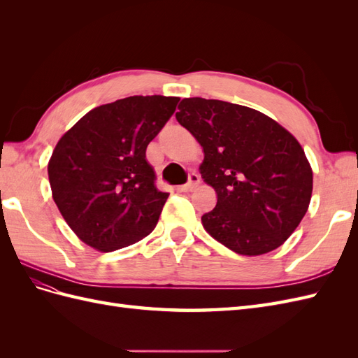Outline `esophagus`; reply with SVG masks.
I'll list each match as a JSON object with an SVG mask.
<instances>
[{"label": "esophagus", "mask_w": 358, "mask_h": 358, "mask_svg": "<svg viewBox=\"0 0 358 358\" xmlns=\"http://www.w3.org/2000/svg\"><path fill=\"white\" fill-rule=\"evenodd\" d=\"M199 183H200V176L197 175V173H189L188 182L185 183V185L179 187V189L183 191V192H189V191H192L194 188H196V187L199 185Z\"/></svg>", "instance_id": "esophagus-1"}]
</instances>
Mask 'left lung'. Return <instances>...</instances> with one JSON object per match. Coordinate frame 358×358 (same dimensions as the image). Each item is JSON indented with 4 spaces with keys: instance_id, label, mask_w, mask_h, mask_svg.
<instances>
[{
    "instance_id": "1",
    "label": "left lung",
    "mask_w": 358,
    "mask_h": 358,
    "mask_svg": "<svg viewBox=\"0 0 358 358\" xmlns=\"http://www.w3.org/2000/svg\"><path fill=\"white\" fill-rule=\"evenodd\" d=\"M176 119L201 145V178L218 196L201 216L204 230L241 255L282 245L312 196V169L296 137L251 107L200 96L183 99Z\"/></svg>"
}]
</instances>
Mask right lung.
I'll use <instances>...</instances> for the list:
<instances>
[{
	"label": "right lung",
	"instance_id": "obj_1",
	"mask_svg": "<svg viewBox=\"0 0 358 358\" xmlns=\"http://www.w3.org/2000/svg\"><path fill=\"white\" fill-rule=\"evenodd\" d=\"M179 100L127 96L95 107L59 138L48 166L52 197L86 245L112 252L155 229L169 192L157 189L146 148Z\"/></svg>",
	"mask_w": 358,
	"mask_h": 358
}]
</instances>
